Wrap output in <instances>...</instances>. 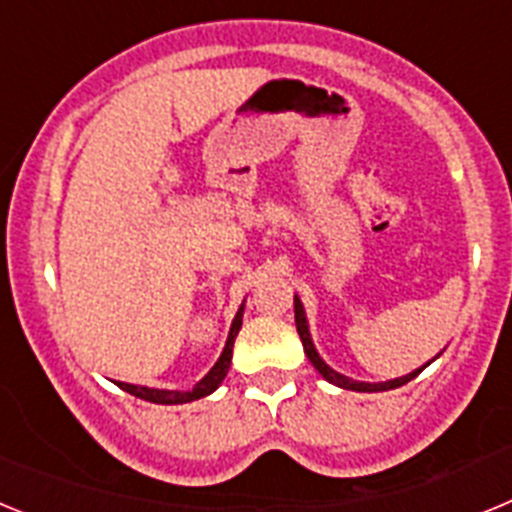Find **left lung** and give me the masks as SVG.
<instances>
[{
	"label": "left lung",
	"mask_w": 512,
	"mask_h": 512,
	"mask_svg": "<svg viewBox=\"0 0 512 512\" xmlns=\"http://www.w3.org/2000/svg\"><path fill=\"white\" fill-rule=\"evenodd\" d=\"M295 323H297V333H300V341L302 346H305V354L307 359H310V364L318 369L320 374H323L325 382L336 384V387H341V390H354V392H387V390H395V387H402V384H408L410 379L418 377L420 372H423L425 366L431 364L436 356H433L428 364L418 366V369H413L410 374H405V377H397V379H387V382H359V379H348L346 374L336 372L333 366H328L323 361V356L318 354V348H315V343H312V336H310V325H307V315H305V307H302V300L295 295Z\"/></svg>",
	"instance_id": "1"
}]
</instances>
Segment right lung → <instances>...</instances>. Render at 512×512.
Segmentation results:
<instances>
[{
    "mask_svg": "<svg viewBox=\"0 0 512 512\" xmlns=\"http://www.w3.org/2000/svg\"><path fill=\"white\" fill-rule=\"evenodd\" d=\"M241 325H243V305L238 307V312H235L223 354H220V359L215 361V366H212L210 372H207L200 382L194 384L192 390H156V387H143V384H128V382H117V387L130 392V395L140 397V400L156 402V405H184V402H194V400H200V397L212 395V392L223 384L225 374H228L230 359H233V343H235V336H238V330H241Z\"/></svg>",
    "mask_w": 512,
    "mask_h": 512,
    "instance_id": "add662e5",
    "label": "right lung"
}]
</instances>
